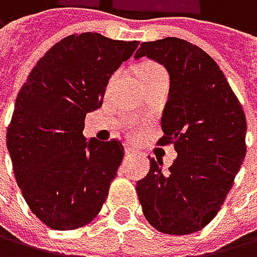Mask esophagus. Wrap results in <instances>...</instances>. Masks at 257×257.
Listing matches in <instances>:
<instances>
[{
    "mask_svg": "<svg viewBox=\"0 0 257 257\" xmlns=\"http://www.w3.org/2000/svg\"><path fill=\"white\" fill-rule=\"evenodd\" d=\"M124 153H126L127 156H130V155H133V153H134V150H133V148H131V147H126V150H124Z\"/></svg>",
    "mask_w": 257,
    "mask_h": 257,
    "instance_id": "34e87169",
    "label": "esophagus"
}]
</instances>
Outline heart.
I'll return each instance as SVG.
<instances>
[{"mask_svg":"<svg viewBox=\"0 0 257 257\" xmlns=\"http://www.w3.org/2000/svg\"><path fill=\"white\" fill-rule=\"evenodd\" d=\"M158 71H163V68L160 64L156 63H152V61H147L141 66V71H139V75L144 77V75H148V74H153V72H158ZM126 131L130 136H136L137 133H139V124L137 123H127L126 124Z\"/></svg>","mask_w":257,"mask_h":257,"instance_id":"b5f03b06","label":"heart"}]
</instances>
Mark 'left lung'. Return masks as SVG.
Masks as SVG:
<instances>
[{"instance_id":"left-lung-1","label":"left lung","mask_w":257,"mask_h":257,"mask_svg":"<svg viewBox=\"0 0 257 257\" xmlns=\"http://www.w3.org/2000/svg\"><path fill=\"white\" fill-rule=\"evenodd\" d=\"M141 56L164 64L171 75L158 145L174 144L178 155L169 172L150 160L136 191L156 230L193 234L216 216L245 160V112L219 66L197 45L164 38L142 42L134 58Z\"/></svg>"}]
</instances>
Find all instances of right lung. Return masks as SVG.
<instances>
[{
	"instance_id": "obj_1",
	"label": "right lung",
	"mask_w": 257,
	"mask_h": 257,
	"mask_svg": "<svg viewBox=\"0 0 257 257\" xmlns=\"http://www.w3.org/2000/svg\"><path fill=\"white\" fill-rule=\"evenodd\" d=\"M99 33L66 36L20 88L6 133L17 185L36 218L56 230L86 226L101 212L124 156L118 139L83 137L110 75L137 49Z\"/></svg>"
}]
</instances>
